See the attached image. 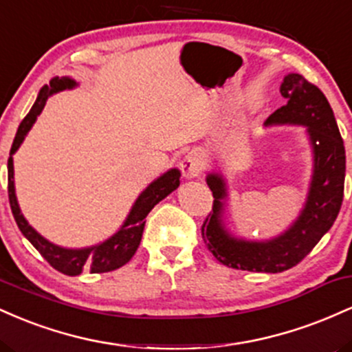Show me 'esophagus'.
<instances>
[{
  "mask_svg": "<svg viewBox=\"0 0 352 352\" xmlns=\"http://www.w3.org/2000/svg\"><path fill=\"white\" fill-rule=\"evenodd\" d=\"M201 170H204V157H201L200 152L192 151L188 152L187 155L182 160V172L187 179H195L199 177Z\"/></svg>",
  "mask_w": 352,
  "mask_h": 352,
  "instance_id": "obj_1",
  "label": "esophagus"
}]
</instances>
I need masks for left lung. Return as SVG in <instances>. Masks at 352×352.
I'll use <instances>...</instances> for the list:
<instances>
[{
	"label": "left lung",
	"mask_w": 352,
	"mask_h": 352,
	"mask_svg": "<svg viewBox=\"0 0 352 352\" xmlns=\"http://www.w3.org/2000/svg\"><path fill=\"white\" fill-rule=\"evenodd\" d=\"M288 102L268 117V124H301L308 127L314 152V172L306 207L294 225L272 241H245L228 236L221 227V201L227 195L221 177H207L213 192V212L201 225L208 252L228 268L281 273L296 266L333 227L344 197L346 151L326 96L300 74H288L281 84Z\"/></svg>",
	"instance_id": "1"
}]
</instances>
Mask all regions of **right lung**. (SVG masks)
<instances>
[{"label":"right lung","instance_id":"1","mask_svg":"<svg viewBox=\"0 0 352 352\" xmlns=\"http://www.w3.org/2000/svg\"><path fill=\"white\" fill-rule=\"evenodd\" d=\"M74 86L76 82L72 79L56 78L51 80L50 86L41 89L34 106L31 107V111L28 112V116L24 117L21 124H19L13 145H11L10 159H8V197H10V207L11 212H13L16 223H18V228L21 230L23 235L31 241V245L43 254L44 260H46L52 268H56L58 272L64 274H69V276H76V274H80L82 272H112V270L120 268V266L127 263V261L134 256V253L140 245V240H142L145 217L148 215V212H151L160 200H164L168 193H172L173 190L180 185V172L177 170V168H172V170L164 173L160 179L152 182V184L140 193L139 199L135 200L134 207H132L131 213H129L122 228H120L114 236L109 238L107 241H104V243H100L98 246H91V248H60V246H56L50 243L47 240H44L33 227H30L28 221L24 220V217L21 215V212H19L18 201H16L13 182V153L18 151V147L21 145L24 135L30 132L36 117L41 114L47 98H50L51 94H54V92L63 91V89H71Z\"/></svg>","mask_w":352,"mask_h":352}]
</instances>
